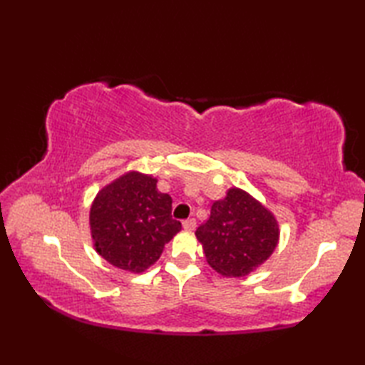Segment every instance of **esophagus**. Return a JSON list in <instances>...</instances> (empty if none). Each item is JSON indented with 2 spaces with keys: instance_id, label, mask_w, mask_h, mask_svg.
I'll list each match as a JSON object with an SVG mask.
<instances>
[{
  "instance_id": "obj_1",
  "label": "esophagus",
  "mask_w": 365,
  "mask_h": 365,
  "mask_svg": "<svg viewBox=\"0 0 365 365\" xmlns=\"http://www.w3.org/2000/svg\"><path fill=\"white\" fill-rule=\"evenodd\" d=\"M182 226H183V229L185 230H195L196 229V221L192 220V218H190V220H185L183 222H182Z\"/></svg>"
}]
</instances>
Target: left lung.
Listing matches in <instances>:
<instances>
[{"label": "left lung", "instance_id": "8db88e82", "mask_svg": "<svg viewBox=\"0 0 365 365\" xmlns=\"http://www.w3.org/2000/svg\"><path fill=\"white\" fill-rule=\"evenodd\" d=\"M279 235L273 212L237 187L215 200L210 218L196 230L207 263L224 277H243L262 267L274 252Z\"/></svg>", "mask_w": 365, "mask_h": 365}]
</instances>
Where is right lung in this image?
Masks as SVG:
<instances>
[{
  "label": "right lung",
  "instance_id": "right-lung-1",
  "mask_svg": "<svg viewBox=\"0 0 365 365\" xmlns=\"http://www.w3.org/2000/svg\"><path fill=\"white\" fill-rule=\"evenodd\" d=\"M157 182L152 174L128 170L105 185L92 200V243L110 265L143 273L182 230V224L170 216L173 199L158 191Z\"/></svg>",
  "mask_w": 365,
  "mask_h": 365
}]
</instances>
